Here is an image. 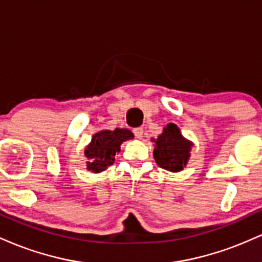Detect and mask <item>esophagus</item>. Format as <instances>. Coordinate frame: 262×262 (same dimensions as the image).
Wrapping results in <instances>:
<instances>
[{
	"instance_id": "34e87169",
	"label": "esophagus",
	"mask_w": 262,
	"mask_h": 262,
	"mask_svg": "<svg viewBox=\"0 0 262 262\" xmlns=\"http://www.w3.org/2000/svg\"><path fill=\"white\" fill-rule=\"evenodd\" d=\"M133 133H134L135 137L138 138V139H141V138H143V134H144V129L141 128V127H139V128H134Z\"/></svg>"
}]
</instances>
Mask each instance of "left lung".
Returning <instances> with one entry per match:
<instances>
[{
	"label": "left lung",
	"mask_w": 262,
	"mask_h": 262,
	"mask_svg": "<svg viewBox=\"0 0 262 262\" xmlns=\"http://www.w3.org/2000/svg\"><path fill=\"white\" fill-rule=\"evenodd\" d=\"M155 141L154 159L156 164L171 172H179L187 165L191 154L192 141L182 137L179 127L173 123H169L164 132Z\"/></svg>",
	"instance_id": "1"
}]
</instances>
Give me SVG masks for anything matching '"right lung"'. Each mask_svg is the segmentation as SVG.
I'll return each instance as SVG.
<instances>
[{
	"label": "right lung",
	"mask_w": 262,
	"mask_h": 262,
	"mask_svg": "<svg viewBox=\"0 0 262 262\" xmlns=\"http://www.w3.org/2000/svg\"><path fill=\"white\" fill-rule=\"evenodd\" d=\"M133 138V133L128 129L101 130L92 137L91 143L86 146L85 156L87 158V170L92 172L104 171L114 162V156L121 151L123 141Z\"/></svg>",
	"instance_id": "right-lung-1"
}]
</instances>
